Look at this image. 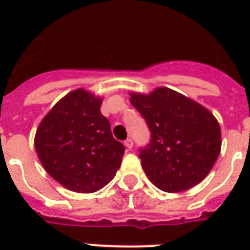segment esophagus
<instances>
[{
  "instance_id": "obj_1",
  "label": "esophagus",
  "mask_w": 250,
  "mask_h": 250,
  "mask_svg": "<svg viewBox=\"0 0 250 250\" xmlns=\"http://www.w3.org/2000/svg\"><path fill=\"white\" fill-rule=\"evenodd\" d=\"M125 149H127V150H129V149H132L133 141L131 140V139H127V140L125 141Z\"/></svg>"
}]
</instances>
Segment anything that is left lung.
I'll return each instance as SVG.
<instances>
[{
    "label": "left lung",
    "mask_w": 250,
    "mask_h": 250,
    "mask_svg": "<svg viewBox=\"0 0 250 250\" xmlns=\"http://www.w3.org/2000/svg\"><path fill=\"white\" fill-rule=\"evenodd\" d=\"M129 96L152 132L150 144L140 153L149 180L170 193L202 182L221 153V125L213 113L166 86Z\"/></svg>",
    "instance_id": "left-lung-1"
}]
</instances>
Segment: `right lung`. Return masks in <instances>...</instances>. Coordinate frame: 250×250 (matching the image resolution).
Masks as SVG:
<instances>
[{
    "instance_id": "add662e5",
    "label": "right lung",
    "mask_w": 250,
    "mask_h": 250,
    "mask_svg": "<svg viewBox=\"0 0 250 250\" xmlns=\"http://www.w3.org/2000/svg\"><path fill=\"white\" fill-rule=\"evenodd\" d=\"M102 100L84 88L71 90L37 127L35 149L41 165L72 192H97L121 167L125 146L114 139L101 114Z\"/></svg>"
}]
</instances>
